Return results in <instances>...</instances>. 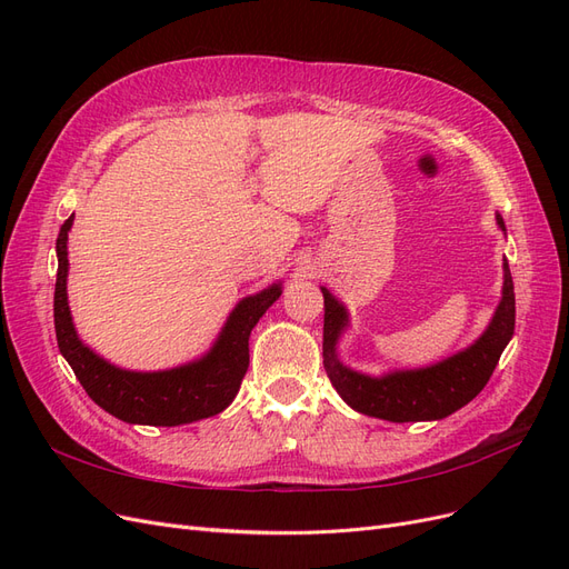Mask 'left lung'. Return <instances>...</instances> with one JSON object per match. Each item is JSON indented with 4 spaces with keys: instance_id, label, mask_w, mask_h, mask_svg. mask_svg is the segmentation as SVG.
I'll return each mask as SVG.
<instances>
[{
    "instance_id": "1",
    "label": "left lung",
    "mask_w": 569,
    "mask_h": 569,
    "mask_svg": "<svg viewBox=\"0 0 569 569\" xmlns=\"http://www.w3.org/2000/svg\"><path fill=\"white\" fill-rule=\"evenodd\" d=\"M499 227L506 231L503 219ZM323 292V369L331 378L338 395L355 411L376 416L392 423H416V420L445 418L470 399L478 397L516 331V292L508 262H503V298L499 302L485 336L470 345L466 352H458L428 369L395 371L382 378H371L347 369L338 361L336 342L347 323L345 307L328 292Z\"/></svg>"
}]
</instances>
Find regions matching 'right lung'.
<instances>
[{
	"mask_svg": "<svg viewBox=\"0 0 569 569\" xmlns=\"http://www.w3.org/2000/svg\"><path fill=\"white\" fill-rule=\"evenodd\" d=\"M72 227V214L66 219L59 238V271L57 290H53V326H57L59 350L70 363L72 373L80 380L84 392L111 416L124 423L139 426H181L191 420L210 418L224 411L248 371V338L254 323L264 311L279 300L281 286L250 296L238 302L224 326L222 336L214 342L208 357L200 361L179 366L172 371L134 373L116 369L101 357L84 347L72 328L66 277H68V231Z\"/></svg>",
	"mask_w": 569,
	"mask_h": 569,
	"instance_id": "1",
	"label": "right lung"
}]
</instances>
